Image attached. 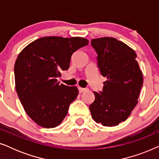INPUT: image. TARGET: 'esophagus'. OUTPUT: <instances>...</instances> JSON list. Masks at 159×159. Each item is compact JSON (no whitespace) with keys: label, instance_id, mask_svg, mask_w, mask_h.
<instances>
[{"label":"esophagus","instance_id":"1","mask_svg":"<svg viewBox=\"0 0 159 159\" xmlns=\"http://www.w3.org/2000/svg\"><path fill=\"white\" fill-rule=\"evenodd\" d=\"M85 90H87V89L86 88H79V92L80 93H82V92H84V91H85Z\"/></svg>","mask_w":159,"mask_h":159}]
</instances>
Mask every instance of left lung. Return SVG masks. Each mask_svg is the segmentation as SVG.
I'll return each mask as SVG.
<instances>
[{
	"label": "left lung",
	"mask_w": 159,
	"mask_h": 159,
	"mask_svg": "<svg viewBox=\"0 0 159 159\" xmlns=\"http://www.w3.org/2000/svg\"><path fill=\"white\" fill-rule=\"evenodd\" d=\"M98 54V67L107 80L103 90L93 92L95 101L89 108L97 123L107 127L125 121L138 103L143 83V73L133 49L114 38L93 39Z\"/></svg>",
	"instance_id": "1"
}]
</instances>
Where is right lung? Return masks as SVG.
<instances>
[{"instance_id": "add662e5", "label": "right lung", "mask_w": 159, "mask_h": 159, "mask_svg": "<svg viewBox=\"0 0 159 159\" xmlns=\"http://www.w3.org/2000/svg\"><path fill=\"white\" fill-rule=\"evenodd\" d=\"M89 41L80 37H44L27 45L14 65L16 90L26 113L45 128L59 125L77 98V87L59 84L72 54Z\"/></svg>"}]
</instances>
